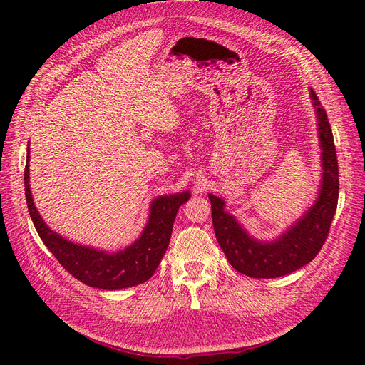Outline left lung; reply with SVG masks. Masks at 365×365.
<instances>
[{"mask_svg": "<svg viewBox=\"0 0 365 365\" xmlns=\"http://www.w3.org/2000/svg\"><path fill=\"white\" fill-rule=\"evenodd\" d=\"M309 96L315 109L323 172L317 200L294 224L277 237L260 240L227 212L222 197L208 193L219 247L231 267L252 279L282 277L312 262L324 244L336 212L339 180L332 129L314 90Z\"/></svg>", "mask_w": 365, "mask_h": 365, "instance_id": "left-lung-1", "label": "left lung"}]
</instances>
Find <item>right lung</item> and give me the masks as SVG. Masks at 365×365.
I'll return each mask as SVG.
<instances>
[{
	"label": "right lung",
	"mask_w": 365,
	"mask_h": 365,
	"mask_svg": "<svg viewBox=\"0 0 365 365\" xmlns=\"http://www.w3.org/2000/svg\"><path fill=\"white\" fill-rule=\"evenodd\" d=\"M29 152L30 149H27V153ZM29 160L30 157L27 155L24 185L30 217L43 245L53 252V256L73 277L93 288L106 291L130 288L152 277L169 247L178 208L190 200L192 195L189 190L161 195L152 200L149 204L148 222L140 237L125 250L109 252L106 250L76 244L53 231L43 222L38 208L33 204Z\"/></svg>",
	"instance_id": "1"
}]
</instances>
